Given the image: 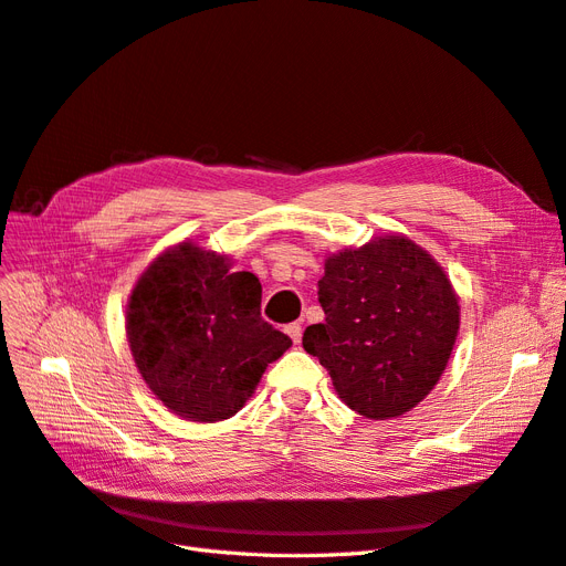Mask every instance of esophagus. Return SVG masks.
<instances>
[{"label":"esophagus","mask_w":566,"mask_h":566,"mask_svg":"<svg viewBox=\"0 0 566 566\" xmlns=\"http://www.w3.org/2000/svg\"><path fill=\"white\" fill-rule=\"evenodd\" d=\"M285 333L290 335V339L295 342V345H300V339H302V325L300 323H290L287 328H285Z\"/></svg>","instance_id":"obj_1"}]
</instances>
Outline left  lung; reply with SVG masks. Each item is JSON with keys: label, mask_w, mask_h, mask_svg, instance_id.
<instances>
[{"label": "left lung", "mask_w": 566, "mask_h": 566, "mask_svg": "<svg viewBox=\"0 0 566 566\" xmlns=\"http://www.w3.org/2000/svg\"><path fill=\"white\" fill-rule=\"evenodd\" d=\"M323 269L325 321L304 331L306 354L358 416L401 418L434 389L451 358L460 328L451 279L401 233L339 250Z\"/></svg>", "instance_id": "8db88e82"}]
</instances>
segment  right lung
<instances>
[{"instance_id": "right-lung-1", "label": "right lung", "mask_w": 566, "mask_h": 566, "mask_svg": "<svg viewBox=\"0 0 566 566\" xmlns=\"http://www.w3.org/2000/svg\"><path fill=\"white\" fill-rule=\"evenodd\" d=\"M262 283L193 241L167 248L136 281L127 342L144 382L184 420L219 422L252 397L293 345L262 318Z\"/></svg>"}]
</instances>
